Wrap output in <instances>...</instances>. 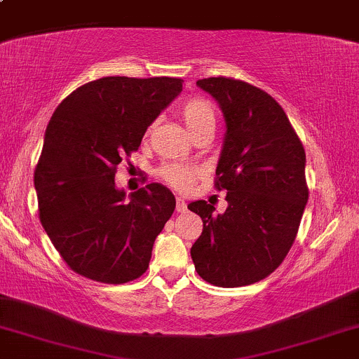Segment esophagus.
<instances>
[{"label":"esophagus","instance_id":"1","mask_svg":"<svg viewBox=\"0 0 359 359\" xmlns=\"http://www.w3.org/2000/svg\"><path fill=\"white\" fill-rule=\"evenodd\" d=\"M177 212H185L187 211V204H185V201L182 197H177V205H175Z\"/></svg>","mask_w":359,"mask_h":359}]
</instances>
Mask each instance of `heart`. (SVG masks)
Wrapping results in <instances>:
<instances>
[{
    "mask_svg": "<svg viewBox=\"0 0 359 359\" xmlns=\"http://www.w3.org/2000/svg\"><path fill=\"white\" fill-rule=\"evenodd\" d=\"M180 116L192 133H196L205 123H214V109L203 97H192L184 102L180 108ZM160 177L175 189H185L197 177V170L194 167L182 165V163H165L160 167Z\"/></svg>",
    "mask_w": 359,
    "mask_h": 359,
    "instance_id": "heart-1",
    "label": "heart"
}]
</instances>
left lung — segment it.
<instances>
[{
	"mask_svg": "<svg viewBox=\"0 0 359 359\" xmlns=\"http://www.w3.org/2000/svg\"><path fill=\"white\" fill-rule=\"evenodd\" d=\"M226 121L216 189L228 208L187 205L204 228L191 248L197 273L216 287L251 285L287 257L309 199L306 151L285 111L270 94L229 77L197 81Z\"/></svg>",
	"mask_w": 359,
	"mask_h": 359,
	"instance_id": "left-lung-1",
	"label": "left lung"
}]
</instances>
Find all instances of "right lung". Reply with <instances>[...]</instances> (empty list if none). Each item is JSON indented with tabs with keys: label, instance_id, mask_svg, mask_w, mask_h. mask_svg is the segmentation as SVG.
<instances>
[{
	"label": "right lung",
	"instance_id": "obj_1",
	"mask_svg": "<svg viewBox=\"0 0 359 359\" xmlns=\"http://www.w3.org/2000/svg\"><path fill=\"white\" fill-rule=\"evenodd\" d=\"M182 82L102 77L77 88L53 111L35 168L40 222L82 277L126 283L147 271L175 197L156 182L126 196L114 174L179 96Z\"/></svg>",
	"mask_w": 359,
	"mask_h": 359
}]
</instances>
